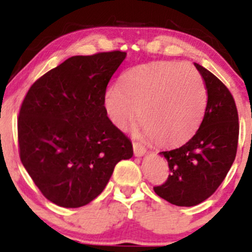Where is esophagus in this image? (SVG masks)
<instances>
[{"mask_svg":"<svg viewBox=\"0 0 252 252\" xmlns=\"http://www.w3.org/2000/svg\"><path fill=\"white\" fill-rule=\"evenodd\" d=\"M133 149H134V155L138 157H140L142 155L146 154V147L142 146L140 142L133 141Z\"/></svg>","mask_w":252,"mask_h":252,"instance_id":"obj_1","label":"esophagus"}]
</instances>
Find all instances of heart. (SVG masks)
<instances>
[{
  "instance_id": "1",
  "label": "heart",
  "mask_w": 252,
  "mask_h": 252,
  "mask_svg": "<svg viewBox=\"0 0 252 252\" xmlns=\"http://www.w3.org/2000/svg\"><path fill=\"white\" fill-rule=\"evenodd\" d=\"M207 94L201 75L183 62L141 65L108 86L103 107L117 128L126 129L139 114V133L155 144L175 147L185 144L199 129Z\"/></svg>"
}]
</instances>
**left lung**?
Instances as JSON below:
<instances>
[{
	"label": "left lung",
	"mask_w": 252,
	"mask_h": 252,
	"mask_svg": "<svg viewBox=\"0 0 252 252\" xmlns=\"http://www.w3.org/2000/svg\"><path fill=\"white\" fill-rule=\"evenodd\" d=\"M207 90L204 119L196 134L182 147L162 151L171 174L154 190L177 206L201 204L218 189L236 156L239 117L227 86L210 70L195 63Z\"/></svg>",
	"instance_id": "left-lung-1"
}]
</instances>
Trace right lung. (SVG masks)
I'll use <instances>...</instances> for the list:
<instances>
[{"instance_id":"1","label":"right lung","mask_w":252,"mask_h":252,"mask_svg":"<svg viewBox=\"0 0 252 252\" xmlns=\"http://www.w3.org/2000/svg\"><path fill=\"white\" fill-rule=\"evenodd\" d=\"M126 56H73L37 79L23 100L20 161L53 204L88 205L103 191L116 164L133 156L131 141L103 107L108 81Z\"/></svg>"}]
</instances>
